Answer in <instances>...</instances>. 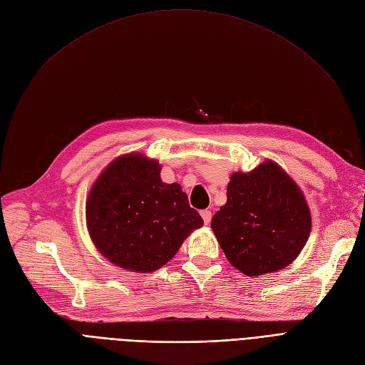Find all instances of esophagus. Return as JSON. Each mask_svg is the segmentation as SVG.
<instances>
[{
  "instance_id": "obj_1",
  "label": "esophagus",
  "mask_w": 365,
  "mask_h": 365,
  "mask_svg": "<svg viewBox=\"0 0 365 365\" xmlns=\"http://www.w3.org/2000/svg\"><path fill=\"white\" fill-rule=\"evenodd\" d=\"M200 215L203 218V222H205V225H208L211 222V218H212V212L211 211L203 210V211H200Z\"/></svg>"
}]
</instances>
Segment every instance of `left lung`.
Returning a JSON list of instances; mask_svg holds the SVG:
<instances>
[{
    "label": "left lung",
    "instance_id": "left-lung-1",
    "mask_svg": "<svg viewBox=\"0 0 365 365\" xmlns=\"http://www.w3.org/2000/svg\"><path fill=\"white\" fill-rule=\"evenodd\" d=\"M211 229L233 268L249 277L284 269L299 256L312 214L298 184L272 160L233 172Z\"/></svg>",
    "mask_w": 365,
    "mask_h": 365
}]
</instances>
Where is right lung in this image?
Here are the masks:
<instances>
[{
	"instance_id": "add662e5",
	"label": "right lung",
	"mask_w": 365,
	"mask_h": 365,
	"mask_svg": "<svg viewBox=\"0 0 365 365\" xmlns=\"http://www.w3.org/2000/svg\"><path fill=\"white\" fill-rule=\"evenodd\" d=\"M162 165L140 153L116 157L101 170L85 203L96 249L125 271L153 272L202 227L180 184L160 178Z\"/></svg>"
}]
</instances>
